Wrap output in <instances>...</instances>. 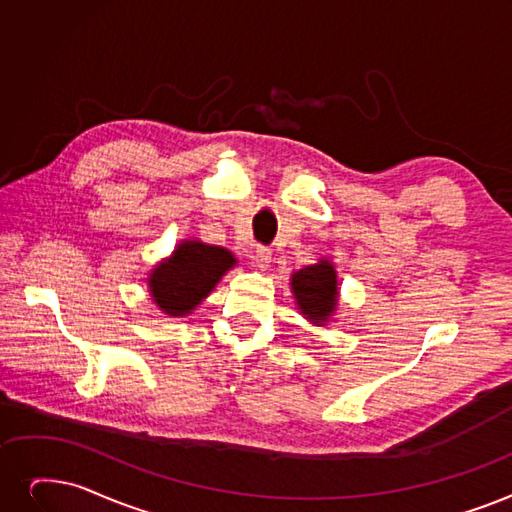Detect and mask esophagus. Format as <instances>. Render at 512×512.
<instances>
[{
    "instance_id": "1",
    "label": "esophagus",
    "mask_w": 512,
    "mask_h": 512,
    "mask_svg": "<svg viewBox=\"0 0 512 512\" xmlns=\"http://www.w3.org/2000/svg\"><path fill=\"white\" fill-rule=\"evenodd\" d=\"M270 263H272V251L265 249V247H259L255 251V255H253V265H255V268L257 270H268Z\"/></svg>"
}]
</instances>
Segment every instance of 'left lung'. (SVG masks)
Returning a JSON list of instances; mask_svg holds the SVG:
<instances>
[{
    "mask_svg": "<svg viewBox=\"0 0 512 512\" xmlns=\"http://www.w3.org/2000/svg\"><path fill=\"white\" fill-rule=\"evenodd\" d=\"M291 291L299 314L314 326H326L339 309V274L328 257L291 274Z\"/></svg>",
    "mask_w": 512,
    "mask_h": 512,
    "instance_id": "1",
    "label": "left lung"
}]
</instances>
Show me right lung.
Instances as JSON below:
<instances>
[{
  "label": "right lung",
  "instance_id": "add662e5",
  "mask_svg": "<svg viewBox=\"0 0 512 512\" xmlns=\"http://www.w3.org/2000/svg\"><path fill=\"white\" fill-rule=\"evenodd\" d=\"M238 259L232 251L198 238L175 244L169 257L148 272L146 284L152 303L169 318H186L201 305Z\"/></svg>",
  "mask_w": 512,
  "mask_h": 512
}]
</instances>
